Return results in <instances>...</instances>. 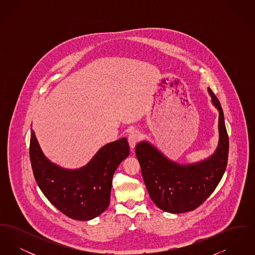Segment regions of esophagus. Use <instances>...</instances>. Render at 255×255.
<instances>
[{
	"label": "esophagus",
	"mask_w": 255,
	"mask_h": 255,
	"mask_svg": "<svg viewBox=\"0 0 255 255\" xmlns=\"http://www.w3.org/2000/svg\"><path fill=\"white\" fill-rule=\"evenodd\" d=\"M139 138H140V135H139V133H138L137 131H134V130H133V131H131L130 133H129L128 141H129V145H130L132 150H133L134 146L138 142Z\"/></svg>",
	"instance_id": "1"
}]
</instances>
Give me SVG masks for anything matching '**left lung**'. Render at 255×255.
Returning a JSON list of instances; mask_svg holds the SVG:
<instances>
[{"instance_id":"8db88e82","label":"left lung","mask_w":255,"mask_h":255,"mask_svg":"<svg viewBox=\"0 0 255 255\" xmlns=\"http://www.w3.org/2000/svg\"><path fill=\"white\" fill-rule=\"evenodd\" d=\"M212 105L218 110V145L201 161L181 164L171 160L147 140L135 146L146 188L151 200L163 211L183 213L201 206L215 190L228 163L229 136L221 103L207 88Z\"/></svg>"}]
</instances>
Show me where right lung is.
<instances>
[{
    "instance_id": "1",
    "label": "right lung",
    "mask_w": 255,
    "mask_h": 255,
    "mask_svg": "<svg viewBox=\"0 0 255 255\" xmlns=\"http://www.w3.org/2000/svg\"><path fill=\"white\" fill-rule=\"evenodd\" d=\"M31 130L29 156L33 175L49 202L70 218L88 221L110 205L114 173L130 153L126 137L102 146L84 166L67 169L47 158Z\"/></svg>"
}]
</instances>
